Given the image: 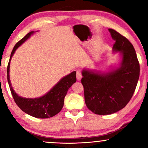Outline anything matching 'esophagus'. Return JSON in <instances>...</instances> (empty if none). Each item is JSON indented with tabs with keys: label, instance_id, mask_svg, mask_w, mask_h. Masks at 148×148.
Segmentation results:
<instances>
[{
	"label": "esophagus",
	"instance_id": "1",
	"mask_svg": "<svg viewBox=\"0 0 148 148\" xmlns=\"http://www.w3.org/2000/svg\"><path fill=\"white\" fill-rule=\"evenodd\" d=\"M76 79H77L78 81H80V80L82 79V74H81V73L79 72V71L76 72Z\"/></svg>",
	"mask_w": 148,
	"mask_h": 148
}]
</instances>
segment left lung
<instances>
[{
	"label": "left lung",
	"instance_id": "1",
	"mask_svg": "<svg viewBox=\"0 0 148 148\" xmlns=\"http://www.w3.org/2000/svg\"><path fill=\"white\" fill-rule=\"evenodd\" d=\"M108 30L115 41L113 51H120L123 57L120 67L104 74L86 69L82 72L85 102L88 109L97 115L112 114L126 106L140 75V65L132 44L115 30Z\"/></svg>",
	"mask_w": 148,
	"mask_h": 148
}]
</instances>
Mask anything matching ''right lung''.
<instances>
[{
	"mask_svg": "<svg viewBox=\"0 0 148 148\" xmlns=\"http://www.w3.org/2000/svg\"><path fill=\"white\" fill-rule=\"evenodd\" d=\"M34 33H35L34 31L28 33L15 45L10 55V61L7 69L8 81L15 103L22 111L27 114L37 118H49L58 114L63 107L64 97L67 95L69 88L76 81V72L75 71L72 72L62 78L49 92L41 97L34 98V99L23 98L16 94L13 88H12L10 80V60L16 49L21 46L25 40H28L30 35H33Z\"/></svg>",
	"mask_w": 148,
	"mask_h": 148,
	"instance_id": "right-lung-1",
	"label": "right lung"
}]
</instances>
